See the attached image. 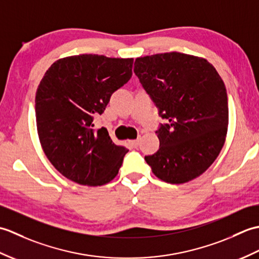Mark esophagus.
Returning <instances> with one entry per match:
<instances>
[{
    "label": "esophagus",
    "mask_w": 259,
    "mask_h": 259,
    "mask_svg": "<svg viewBox=\"0 0 259 259\" xmlns=\"http://www.w3.org/2000/svg\"><path fill=\"white\" fill-rule=\"evenodd\" d=\"M139 144H140V138L136 139V140H133V141H130V145L133 146L134 148H138V147H139Z\"/></svg>",
    "instance_id": "esophagus-1"
}]
</instances>
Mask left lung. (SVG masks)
<instances>
[{
  "mask_svg": "<svg viewBox=\"0 0 259 259\" xmlns=\"http://www.w3.org/2000/svg\"><path fill=\"white\" fill-rule=\"evenodd\" d=\"M135 73L167 123L159 149L145 160L159 179L184 184L216 160L228 125L226 87L207 60L179 52L137 58Z\"/></svg>",
  "mask_w": 259,
  "mask_h": 259,
  "instance_id": "8db88e82",
  "label": "left lung"
}]
</instances>
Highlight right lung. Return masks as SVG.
Instances as JSON below:
<instances>
[{
	"label": "right lung",
	"instance_id": "right-lung-1",
	"mask_svg": "<svg viewBox=\"0 0 259 259\" xmlns=\"http://www.w3.org/2000/svg\"><path fill=\"white\" fill-rule=\"evenodd\" d=\"M133 63L134 59L80 54L58 60L42 78L35 96L38 138L65 178L102 186L118 175L128 149L113 144L106 128H93V120L130 80Z\"/></svg>",
	"mask_w": 259,
	"mask_h": 259
}]
</instances>
